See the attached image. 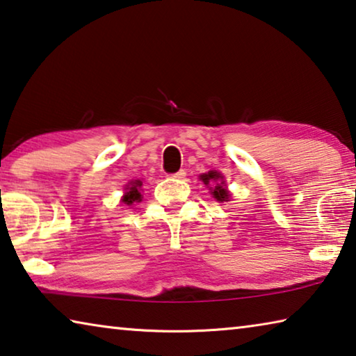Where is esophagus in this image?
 <instances>
[{
  "label": "esophagus",
  "instance_id": "esophagus-1",
  "mask_svg": "<svg viewBox=\"0 0 356 356\" xmlns=\"http://www.w3.org/2000/svg\"><path fill=\"white\" fill-rule=\"evenodd\" d=\"M185 176H186V172L184 171V170H180L179 172H176V174H174V179H185Z\"/></svg>",
  "mask_w": 356,
  "mask_h": 356
}]
</instances>
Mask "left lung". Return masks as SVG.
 <instances>
[{
    "label": "left lung",
    "instance_id": "obj_1",
    "mask_svg": "<svg viewBox=\"0 0 356 356\" xmlns=\"http://www.w3.org/2000/svg\"><path fill=\"white\" fill-rule=\"evenodd\" d=\"M222 179L220 172L216 171H209L207 174H202L201 176V180L206 185H212L210 186V190H212V195L216 201H227L229 200V193L226 191L225 185H222V182L218 184V180Z\"/></svg>",
    "mask_w": 356,
    "mask_h": 356
}]
</instances>
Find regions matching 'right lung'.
Listing matches in <instances>:
<instances>
[{
    "instance_id": "add662e5",
    "label": "right lung",
    "mask_w": 356,
    "mask_h": 356,
    "mask_svg": "<svg viewBox=\"0 0 356 356\" xmlns=\"http://www.w3.org/2000/svg\"><path fill=\"white\" fill-rule=\"evenodd\" d=\"M143 185L141 180H135L127 186V191L122 197V202L127 204V206H131L134 202H140L141 201V193H140V186Z\"/></svg>"
}]
</instances>
